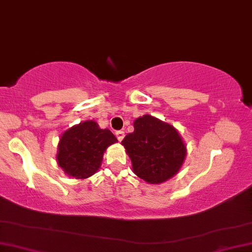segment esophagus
I'll return each instance as SVG.
<instances>
[{"label": "esophagus", "instance_id": "34e87169", "mask_svg": "<svg viewBox=\"0 0 252 252\" xmlns=\"http://www.w3.org/2000/svg\"><path fill=\"white\" fill-rule=\"evenodd\" d=\"M116 136H117L118 141H122L123 138L125 137V133H124L123 130H117V132H116Z\"/></svg>", "mask_w": 252, "mask_h": 252}]
</instances>
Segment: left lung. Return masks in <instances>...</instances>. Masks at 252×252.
Instances as JSON below:
<instances>
[{
	"label": "left lung",
	"instance_id": "left-lung-1",
	"mask_svg": "<svg viewBox=\"0 0 252 252\" xmlns=\"http://www.w3.org/2000/svg\"><path fill=\"white\" fill-rule=\"evenodd\" d=\"M135 175L151 184H160L180 170L187 148L169 124L145 115L134 122V132L122 141Z\"/></svg>",
	"mask_w": 252,
	"mask_h": 252
}]
</instances>
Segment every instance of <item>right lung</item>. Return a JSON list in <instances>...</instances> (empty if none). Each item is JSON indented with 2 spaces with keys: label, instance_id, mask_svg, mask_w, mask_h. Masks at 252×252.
Wrapping results in <instances>:
<instances>
[{
  "label": "right lung",
  "instance_id": "1",
  "mask_svg": "<svg viewBox=\"0 0 252 252\" xmlns=\"http://www.w3.org/2000/svg\"><path fill=\"white\" fill-rule=\"evenodd\" d=\"M117 138L108 128L101 129L93 120L76 125L63 134L58 147V163L65 174L87 178L100 168L103 153Z\"/></svg>",
  "mask_w": 252,
  "mask_h": 252
}]
</instances>
